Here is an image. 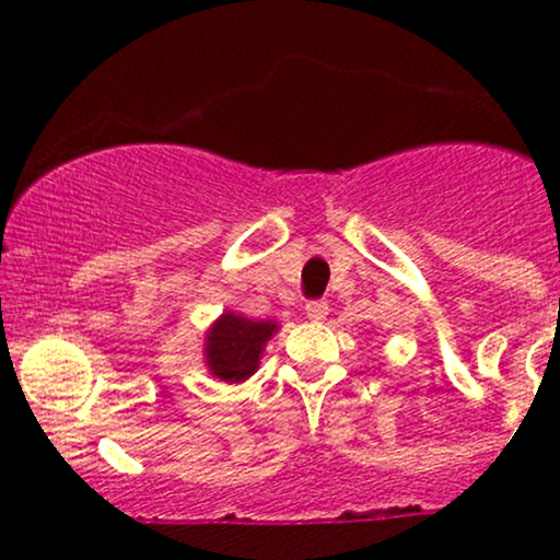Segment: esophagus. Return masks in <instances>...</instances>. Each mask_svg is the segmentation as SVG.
<instances>
[{"mask_svg":"<svg viewBox=\"0 0 560 560\" xmlns=\"http://www.w3.org/2000/svg\"><path fill=\"white\" fill-rule=\"evenodd\" d=\"M305 316L311 320H324L329 316V302L326 300H311L305 305Z\"/></svg>","mask_w":560,"mask_h":560,"instance_id":"esophagus-1","label":"esophagus"}]
</instances>
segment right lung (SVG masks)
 <instances>
[{
	"label": "right lung",
	"instance_id": "right-lung-1",
	"mask_svg": "<svg viewBox=\"0 0 560 560\" xmlns=\"http://www.w3.org/2000/svg\"><path fill=\"white\" fill-rule=\"evenodd\" d=\"M279 324L223 313L205 334V365L221 382L240 384L258 371L262 347Z\"/></svg>",
	"mask_w": 560,
	"mask_h": 560
}]
</instances>
